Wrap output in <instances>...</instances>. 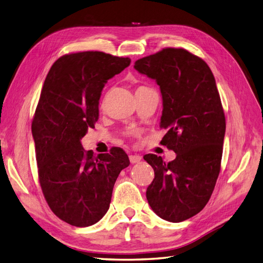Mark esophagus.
<instances>
[{
    "label": "esophagus",
    "instance_id": "esophagus-1",
    "mask_svg": "<svg viewBox=\"0 0 263 263\" xmlns=\"http://www.w3.org/2000/svg\"><path fill=\"white\" fill-rule=\"evenodd\" d=\"M129 158H130V162H131L132 164H134V163H138V162H140V161H141V159H142V158H141L140 156H137V154H133V156H130Z\"/></svg>",
    "mask_w": 263,
    "mask_h": 263
}]
</instances>
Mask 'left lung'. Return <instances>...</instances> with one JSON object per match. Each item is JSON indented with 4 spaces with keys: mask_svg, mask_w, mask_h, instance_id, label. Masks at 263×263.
<instances>
[{
    "mask_svg": "<svg viewBox=\"0 0 263 263\" xmlns=\"http://www.w3.org/2000/svg\"><path fill=\"white\" fill-rule=\"evenodd\" d=\"M134 69L156 80L162 96L161 143L177 153L169 163L156 154L144 160L154 170L146 200L160 218L181 222L199 213L220 173L226 118L208 64L184 49H163L138 60Z\"/></svg>",
    "mask_w": 263,
    "mask_h": 263,
    "instance_id": "1",
    "label": "left lung"
}]
</instances>
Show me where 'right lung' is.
Listing matches in <instances>:
<instances>
[{"label":"right lung","mask_w":263,"mask_h":263,"mask_svg":"<svg viewBox=\"0 0 263 263\" xmlns=\"http://www.w3.org/2000/svg\"><path fill=\"white\" fill-rule=\"evenodd\" d=\"M130 63L98 51L72 53L57 60L44 81L32 122L39 180L53 213L71 226L104 217L114 183L130 164L121 147L96 157L81 144L99 120L104 84Z\"/></svg>","instance_id":"add662e5"}]
</instances>
